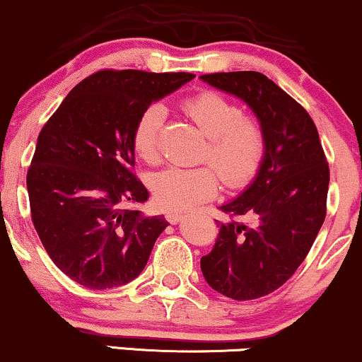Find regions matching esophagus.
Segmentation results:
<instances>
[{"instance_id": "esophagus-1", "label": "esophagus", "mask_w": 362, "mask_h": 362, "mask_svg": "<svg viewBox=\"0 0 362 362\" xmlns=\"http://www.w3.org/2000/svg\"><path fill=\"white\" fill-rule=\"evenodd\" d=\"M166 220L169 223H173V225H176V223H180L182 220V213L176 211V209H174V211H168L166 213Z\"/></svg>"}]
</instances>
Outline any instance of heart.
<instances>
[{"label": "heart", "instance_id": "1", "mask_svg": "<svg viewBox=\"0 0 362 362\" xmlns=\"http://www.w3.org/2000/svg\"><path fill=\"white\" fill-rule=\"evenodd\" d=\"M182 109L208 137L204 159L215 163L228 185H243L257 173L265 154V132L257 119L243 115L235 102L218 92L189 97ZM163 120V107L151 105L141 114L134 129V149L147 163L159 159L158 141ZM217 170L213 166L163 169L151 181L156 202L173 211L211 198L220 188Z\"/></svg>", "mask_w": 362, "mask_h": 362}]
</instances>
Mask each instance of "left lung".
Returning <instances> with one entry per match:
<instances>
[{
  "mask_svg": "<svg viewBox=\"0 0 362 362\" xmlns=\"http://www.w3.org/2000/svg\"><path fill=\"white\" fill-rule=\"evenodd\" d=\"M243 100L265 132V154L252 182L220 209V233L202 257L209 287L235 300L269 296L296 274L325 220L329 166L314 120L260 72L199 77Z\"/></svg>",
  "mask_w": 362,
  "mask_h": 362,
  "instance_id": "obj_1",
  "label": "left lung"
}]
</instances>
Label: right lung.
<instances>
[{
  "label": "right lung",
  "mask_w": 362,
  "mask_h": 362,
  "mask_svg": "<svg viewBox=\"0 0 362 362\" xmlns=\"http://www.w3.org/2000/svg\"><path fill=\"white\" fill-rule=\"evenodd\" d=\"M193 74L100 70L75 86L48 119L26 176L31 220L53 263L87 288L126 285L144 270L168 226L122 203L149 193L132 173L141 114Z\"/></svg>",
  "instance_id": "1"
}]
</instances>
